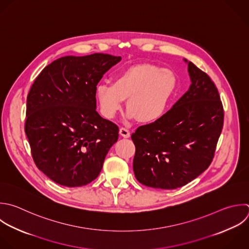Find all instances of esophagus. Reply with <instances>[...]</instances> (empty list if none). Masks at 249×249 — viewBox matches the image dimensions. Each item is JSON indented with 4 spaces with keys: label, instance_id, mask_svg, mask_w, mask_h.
Wrapping results in <instances>:
<instances>
[{
    "label": "esophagus",
    "instance_id": "esophagus-1",
    "mask_svg": "<svg viewBox=\"0 0 249 249\" xmlns=\"http://www.w3.org/2000/svg\"><path fill=\"white\" fill-rule=\"evenodd\" d=\"M120 134L123 137H124V138H128L130 136V132L126 128H124V127H121L120 128Z\"/></svg>",
    "mask_w": 249,
    "mask_h": 249
}]
</instances>
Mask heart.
I'll list each match as a JSON object with an SVG mask.
<instances>
[{"mask_svg": "<svg viewBox=\"0 0 249 249\" xmlns=\"http://www.w3.org/2000/svg\"><path fill=\"white\" fill-rule=\"evenodd\" d=\"M176 86L177 78L171 70L138 64L117 76L113 84H98L95 96L106 119L115 118L127 99V118L151 124L162 117Z\"/></svg>", "mask_w": 249, "mask_h": 249, "instance_id": "obj_1", "label": "heart"}]
</instances>
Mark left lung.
Returning <instances> with one entry per match:
<instances>
[{"instance_id": "obj_1", "label": "left lung", "mask_w": 249, "mask_h": 249, "mask_svg": "<svg viewBox=\"0 0 249 249\" xmlns=\"http://www.w3.org/2000/svg\"><path fill=\"white\" fill-rule=\"evenodd\" d=\"M191 86L158 121L139 126L133 171L143 185L176 189L201 174L212 161L224 111L211 79L187 59Z\"/></svg>"}]
</instances>
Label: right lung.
<instances>
[{
	"instance_id": "add662e5",
	"label": "right lung",
	"mask_w": 249,
	"mask_h": 249,
	"mask_svg": "<svg viewBox=\"0 0 249 249\" xmlns=\"http://www.w3.org/2000/svg\"><path fill=\"white\" fill-rule=\"evenodd\" d=\"M121 56H64L48 65L27 96L25 133L33 160L51 180L81 187L100 173L119 127L96 112L95 89Z\"/></svg>"
}]
</instances>
